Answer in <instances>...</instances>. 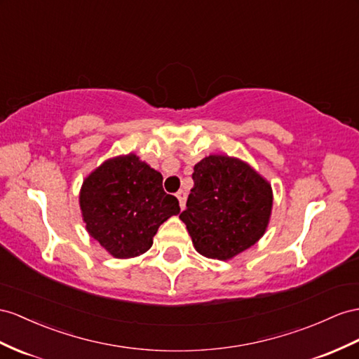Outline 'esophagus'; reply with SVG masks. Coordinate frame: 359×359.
Instances as JSON below:
<instances>
[{"label":"esophagus","instance_id":"1","mask_svg":"<svg viewBox=\"0 0 359 359\" xmlns=\"http://www.w3.org/2000/svg\"><path fill=\"white\" fill-rule=\"evenodd\" d=\"M177 200H179V205H180V209H185V203H187V192L185 191H179L176 194Z\"/></svg>","mask_w":359,"mask_h":359}]
</instances>
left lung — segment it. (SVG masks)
Wrapping results in <instances>:
<instances>
[{"label": "left lung", "instance_id": "left-lung-1", "mask_svg": "<svg viewBox=\"0 0 359 359\" xmlns=\"http://www.w3.org/2000/svg\"><path fill=\"white\" fill-rule=\"evenodd\" d=\"M192 180L180 219L200 255L227 261L261 240L273 191L259 172L231 156L210 154L196 163Z\"/></svg>", "mask_w": 359, "mask_h": 359}]
</instances>
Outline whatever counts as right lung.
<instances>
[{
  "instance_id": "obj_1",
  "label": "right lung",
  "mask_w": 359,
  "mask_h": 359,
  "mask_svg": "<svg viewBox=\"0 0 359 359\" xmlns=\"http://www.w3.org/2000/svg\"><path fill=\"white\" fill-rule=\"evenodd\" d=\"M80 209L88 233L118 259L150 249L159 226L180 212L162 188V174L136 154L107 159L85 179Z\"/></svg>"
}]
</instances>
